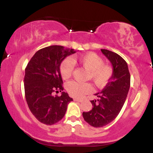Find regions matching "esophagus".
I'll list each match as a JSON object with an SVG mask.
<instances>
[{
  "label": "esophagus",
  "mask_w": 153,
  "mask_h": 153,
  "mask_svg": "<svg viewBox=\"0 0 153 153\" xmlns=\"http://www.w3.org/2000/svg\"><path fill=\"white\" fill-rule=\"evenodd\" d=\"M75 101H78V102H82V99H74Z\"/></svg>",
  "instance_id": "esophagus-1"
}]
</instances>
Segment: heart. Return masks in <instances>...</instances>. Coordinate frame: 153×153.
<instances>
[{"mask_svg": "<svg viewBox=\"0 0 153 153\" xmlns=\"http://www.w3.org/2000/svg\"><path fill=\"white\" fill-rule=\"evenodd\" d=\"M79 64L88 71V79H92L98 88L105 87L110 81L114 74L111 66L104 64L103 59L94 52H89L80 56L78 58ZM74 60L66 58L59 67L61 76L63 79H69L73 75L74 70ZM67 91L71 96L80 98L83 95L92 92L93 86L91 83H79L71 81L66 85Z\"/></svg>", "mask_w": 153, "mask_h": 153, "instance_id": "heart-1", "label": "heart"}]
</instances>
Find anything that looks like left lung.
I'll list each match as a JSON object with an SVG mask.
<instances>
[{"instance_id":"8db88e82","label":"left lung","mask_w":153,"mask_h":153,"mask_svg":"<svg viewBox=\"0 0 153 153\" xmlns=\"http://www.w3.org/2000/svg\"><path fill=\"white\" fill-rule=\"evenodd\" d=\"M101 50L111 63L114 74L102 91L95 94L99 99L91 101L92 109L82 113L85 122L94 127H102L114 120L124 106L130 87V73L126 61L115 52Z\"/></svg>"}]
</instances>
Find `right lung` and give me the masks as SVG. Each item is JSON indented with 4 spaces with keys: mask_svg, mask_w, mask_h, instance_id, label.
Wrapping results in <instances>:
<instances>
[{
    "mask_svg": "<svg viewBox=\"0 0 153 153\" xmlns=\"http://www.w3.org/2000/svg\"><path fill=\"white\" fill-rule=\"evenodd\" d=\"M76 52L73 49L52 45L38 50L25 69L24 91L28 106L40 122L52 125L63 118L73 99L63 91L59 67L68 56Z\"/></svg>",
    "mask_w": 153,
    "mask_h": 153,
    "instance_id": "add662e5",
    "label": "right lung"
}]
</instances>
